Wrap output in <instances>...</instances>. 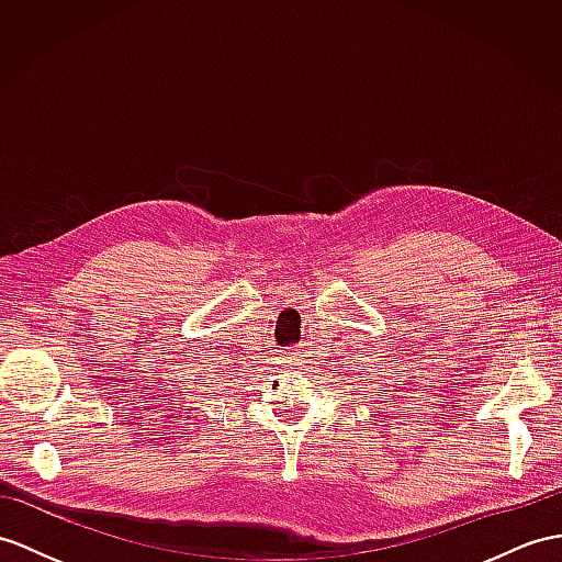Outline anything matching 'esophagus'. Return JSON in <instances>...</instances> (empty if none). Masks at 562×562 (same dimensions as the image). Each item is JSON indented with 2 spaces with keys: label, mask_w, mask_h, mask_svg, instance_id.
Segmentation results:
<instances>
[{
  "label": "esophagus",
  "mask_w": 562,
  "mask_h": 562,
  "mask_svg": "<svg viewBox=\"0 0 562 562\" xmlns=\"http://www.w3.org/2000/svg\"><path fill=\"white\" fill-rule=\"evenodd\" d=\"M281 362H283V364H293V362H295V352H285L283 358H281Z\"/></svg>",
  "instance_id": "esophagus-1"
}]
</instances>
